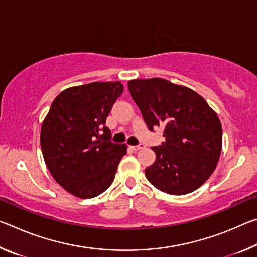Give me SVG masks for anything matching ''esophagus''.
Segmentation results:
<instances>
[{
  "label": "esophagus",
  "mask_w": 257,
  "mask_h": 257,
  "mask_svg": "<svg viewBox=\"0 0 257 257\" xmlns=\"http://www.w3.org/2000/svg\"><path fill=\"white\" fill-rule=\"evenodd\" d=\"M143 147H144V145H143V144H139V145H136V146H130V149H132L133 151H135V152H136V151H139V150H142V149H143Z\"/></svg>",
  "instance_id": "1"
}]
</instances>
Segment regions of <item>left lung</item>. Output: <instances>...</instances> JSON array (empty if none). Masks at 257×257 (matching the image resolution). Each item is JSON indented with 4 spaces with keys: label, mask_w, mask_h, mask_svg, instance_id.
<instances>
[{
    "label": "left lung",
    "mask_w": 257,
    "mask_h": 257,
    "mask_svg": "<svg viewBox=\"0 0 257 257\" xmlns=\"http://www.w3.org/2000/svg\"><path fill=\"white\" fill-rule=\"evenodd\" d=\"M129 93L150 130L162 127L165 142L152 147L154 163L145 176L155 188L185 195L199 188L213 171L222 150V127L201 95L161 78L128 82Z\"/></svg>",
    "instance_id": "8db88e82"
}]
</instances>
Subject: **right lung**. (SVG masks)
<instances>
[{
  "label": "right lung",
  "instance_id": "right-lung-1",
  "mask_svg": "<svg viewBox=\"0 0 257 257\" xmlns=\"http://www.w3.org/2000/svg\"><path fill=\"white\" fill-rule=\"evenodd\" d=\"M123 92L120 81L90 82L61 92L41 129L46 167L64 190L93 198L114 180L127 145L110 141L106 118Z\"/></svg>",
  "mask_w": 257,
  "mask_h": 257
}]
</instances>
